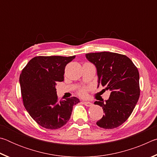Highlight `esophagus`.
Returning a JSON list of instances; mask_svg holds the SVG:
<instances>
[{
  "label": "esophagus",
  "instance_id": "obj_1",
  "mask_svg": "<svg viewBox=\"0 0 157 157\" xmlns=\"http://www.w3.org/2000/svg\"><path fill=\"white\" fill-rule=\"evenodd\" d=\"M83 104L85 106H86V107H91V106L93 105V104L91 102H88V101H84Z\"/></svg>",
  "mask_w": 157,
  "mask_h": 157
}]
</instances>
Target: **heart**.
<instances>
[{
	"label": "heart",
	"instance_id": "obj_1",
	"mask_svg": "<svg viewBox=\"0 0 157 157\" xmlns=\"http://www.w3.org/2000/svg\"><path fill=\"white\" fill-rule=\"evenodd\" d=\"M79 94L81 95V96H86L87 94V89L86 88H82L79 90Z\"/></svg>",
	"mask_w": 157,
	"mask_h": 157
}]
</instances>
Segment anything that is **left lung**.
Listing matches in <instances>:
<instances>
[{
  "label": "left lung",
  "instance_id": "1",
  "mask_svg": "<svg viewBox=\"0 0 157 157\" xmlns=\"http://www.w3.org/2000/svg\"><path fill=\"white\" fill-rule=\"evenodd\" d=\"M86 58L96 67L98 86L101 84L111 91L107 100L94 102L102 107L105 113L97 125L104 129L116 128L127 120L139 100V71L129 57L118 53H87Z\"/></svg>",
  "mask_w": 157,
  "mask_h": 157
}]
</instances>
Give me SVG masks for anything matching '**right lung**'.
Returning <instances> with one entry per match:
<instances>
[{"label": "right lung", "mask_w": 157, "mask_h": 157, "mask_svg": "<svg viewBox=\"0 0 157 157\" xmlns=\"http://www.w3.org/2000/svg\"><path fill=\"white\" fill-rule=\"evenodd\" d=\"M75 56H38L23 69L19 78L23 105L39 125L49 129H59L71 118L76 97L59 101L56 86L63 81L65 67Z\"/></svg>", "instance_id": "1"}]
</instances>
